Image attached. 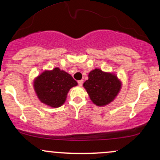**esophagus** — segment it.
<instances>
[{
  "label": "esophagus",
  "instance_id": "esophagus-1",
  "mask_svg": "<svg viewBox=\"0 0 160 160\" xmlns=\"http://www.w3.org/2000/svg\"><path fill=\"white\" fill-rule=\"evenodd\" d=\"M78 85L80 86H81L82 85V83H83V80H78Z\"/></svg>",
  "mask_w": 160,
  "mask_h": 160
}]
</instances>
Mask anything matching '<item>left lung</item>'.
Wrapping results in <instances>:
<instances>
[{"label": "left lung", "instance_id": "1", "mask_svg": "<svg viewBox=\"0 0 160 160\" xmlns=\"http://www.w3.org/2000/svg\"><path fill=\"white\" fill-rule=\"evenodd\" d=\"M83 83L91 101L97 106H104L114 100L121 89V81L114 74L95 68L90 71Z\"/></svg>", "mask_w": 160, "mask_h": 160}]
</instances>
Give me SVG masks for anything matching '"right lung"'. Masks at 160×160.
Segmentation results:
<instances>
[{
	"label": "right lung",
	"instance_id": "add662e5",
	"mask_svg": "<svg viewBox=\"0 0 160 160\" xmlns=\"http://www.w3.org/2000/svg\"><path fill=\"white\" fill-rule=\"evenodd\" d=\"M78 85L71 75L58 68L45 71L34 81V88L42 103L58 108L65 103L70 89Z\"/></svg>",
	"mask_w": 160,
	"mask_h": 160
}]
</instances>
